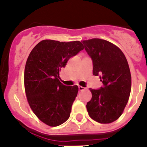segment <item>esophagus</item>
<instances>
[{
	"instance_id": "esophagus-1",
	"label": "esophagus",
	"mask_w": 147,
	"mask_h": 147,
	"mask_svg": "<svg viewBox=\"0 0 147 147\" xmlns=\"http://www.w3.org/2000/svg\"><path fill=\"white\" fill-rule=\"evenodd\" d=\"M78 89H79L80 91H83V90H85L86 88H84V87H82V86H79L78 87Z\"/></svg>"
}]
</instances>
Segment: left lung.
Returning <instances> with one entry per match:
<instances>
[{
  "instance_id": "obj_1",
  "label": "left lung",
  "mask_w": 147,
  "mask_h": 147,
  "mask_svg": "<svg viewBox=\"0 0 147 147\" xmlns=\"http://www.w3.org/2000/svg\"><path fill=\"white\" fill-rule=\"evenodd\" d=\"M92 62V74L100 76L102 86L92 89V98L87 102L88 114L100 123L117 120L129 100L131 77L126 58L113 44L100 39L82 41Z\"/></svg>"
}]
</instances>
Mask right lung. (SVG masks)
Masks as SVG:
<instances>
[{
    "instance_id": "1",
    "label": "right lung",
    "mask_w": 147,
    "mask_h": 147,
    "mask_svg": "<svg viewBox=\"0 0 147 147\" xmlns=\"http://www.w3.org/2000/svg\"><path fill=\"white\" fill-rule=\"evenodd\" d=\"M83 49L79 41L43 40L29 54L24 70L27 100L36 116L48 126H59L70 116L78 87L60 82L59 71Z\"/></svg>"
}]
</instances>
